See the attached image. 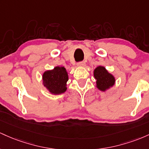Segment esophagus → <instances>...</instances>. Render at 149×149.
<instances>
[{"label":"esophagus","mask_w":149,"mask_h":149,"mask_svg":"<svg viewBox=\"0 0 149 149\" xmlns=\"http://www.w3.org/2000/svg\"><path fill=\"white\" fill-rule=\"evenodd\" d=\"M77 66L79 67H84L85 66V63L84 61H80L77 63Z\"/></svg>","instance_id":"obj_1"}]
</instances>
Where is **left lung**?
I'll return each mask as SVG.
<instances>
[{"instance_id": "obj_1", "label": "left lung", "mask_w": 149, "mask_h": 149, "mask_svg": "<svg viewBox=\"0 0 149 149\" xmlns=\"http://www.w3.org/2000/svg\"><path fill=\"white\" fill-rule=\"evenodd\" d=\"M94 77L96 79L97 87L101 91H106L115 84L114 77L108 73L103 67L99 66L95 69Z\"/></svg>"}]
</instances>
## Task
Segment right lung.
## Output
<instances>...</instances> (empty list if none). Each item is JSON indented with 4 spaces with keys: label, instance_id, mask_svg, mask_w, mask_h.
Returning a JSON list of instances; mask_svg holds the SVG:
<instances>
[{
    "label": "right lung",
    "instance_id": "1",
    "mask_svg": "<svg viewBox=\"0 0 149 149\" xmlns=\"http://www.w3.org/2000/svg\"><path fill=\"white\" fill-rule=\"evenodd\" d=\"M68 80V73L63 67H56L53 70L45 72L43 74L44 86L54 94H59L66 91Z\"/></svg>",
    "mask_w": 149,
    "mask_h": 149
}]
</instances>
